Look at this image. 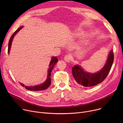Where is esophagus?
<instances>
[{
	"label": "esophagus",
	"mask_w": 123,
	"mask_h": 123,
	"mask_svg": "<svg viewBox=\"0 0 123 123\" xmlns=\"http://www.w3.org/2000/svg\"><path fill=\"white\" fill-rule=\"evenodd\" d=\"M64 59H65V61H66L68 63H69V62H70V61H71V56H70V55H66L65 56V57H64Z\"/></svg>",
	"instance_id": "1"
}]
</instances>
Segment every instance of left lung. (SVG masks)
I'll return each instance as SVG.
<instances>
[{"label": "left lung", "instance_id": "8db88e82", "mask_svg": "<svg viewBox=\"0 0 123 123\" xmlns=\"http://www.w3.org/2000/svg\"><path fill=\"white\" fill-rule=\"evenodd\" d=\"M114 60L113 50L109 52L104 67L95 73L86 72L81 66L75 65L72 68L73 76L77 84L85 87H92L102 82L108 75Z\"/></svg>", "mask_w": 123, "mask_h": 123}]
</instances>
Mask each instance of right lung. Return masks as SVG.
I'll use <instances>...</instances> for the list:
<instances>
[{
  "label": "right lung",
  "instance_id": "obj_1",
  "mask_svg": "<svg viewBox=\"0 0 123 123\" xmlns=\"http://www.w3.org/2000/svg\"><path fill=\"white\" fill-rule=\"evenodd\" d=\"M23 27V26H21L20 28H19L12 34V35L11 36V37L9 40V44H8V54H9V53H10V49H11V46H12V41L14 37ZM58 59L55 56L52 57L51 59L50 62V63L49 66V68L48 69V75H47V79L43 83L40 84V85L34 86H24V85L23 84L21 83H19L22 86L25 87L26 89H27L28 90H30V91H43V90L48 89V87L50 86V85L51 84V78H50L51 72L52 71V69H53L54 67H55V66L56 65V64L58 62Z\"/></svg>",
  "mask_w": 123,
  "mask_h": 123
}]
</instances>
